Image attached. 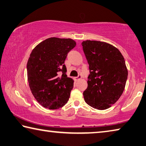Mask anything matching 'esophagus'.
<instances>
[{
  "label": "esophagus",
  "instance_id": "1",
  "mask_svg": "<svg viewBox=\"0 0 146 146\" xmlns=\"http://www.w3.org/2000/svg\"><path fill=\"white\" fill-rule=\"evenodd\" d=\"M82 78V76L80 75H79L78 76H77V77H75V80H80V79Z\"/></svg>",
  "mask_w": 146,
  "mask_h": 146
}]
</instances>
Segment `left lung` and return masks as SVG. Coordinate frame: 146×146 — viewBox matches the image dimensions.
<instances>
[{
    "label": "left lung",
    "instance_id": "left-lung-1",
    "mask_svg": "<svg viewBox=\"0 0 146 146\" xmlns=\"http://www.w3.org/2000/svg\"><path fill=\"white\" fill-rule=\"evenodd\" d=\"M82 45L90 72L85 102L96 109H107L124 91L128 78L125 60L117 48L105 42L86 40Z\"/></svg>",
    "mask_w": 146,
    "mask_h": 146
}]
</instances>
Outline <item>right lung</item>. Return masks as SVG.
Returning a JSON list of instances; mask_svg holds the SVG:
<instances>
[{"label":"right lung","mask_w":146,"mask_h":146,"mask_svg":"<svg viewBox=\"0 0 146 146\" xmlns=\"http://www.w3.org/2000/svg\"><path fill=\"white\" fill-rule=\"evenodd\" d=\"M75 46L76 42L70 38H50L32 51L27 64L29 85L35 99L43 107L58 109L69 100L74 81L66 75L64 61Z\"/></svg>","instance_id":"right-lung-1"}]
</instances>
